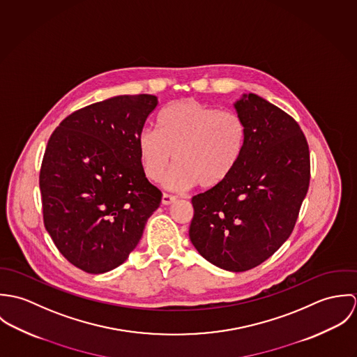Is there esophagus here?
Returning <instances> with one entry per match:
<instances>
[{"mask_svg":"<svg viewBox=\"0 0 357 357\" xmlns=\"http://www.w3.org/2000/svg\"><path fill=\"white\" fill-rule=\"evenodd\" d=\"M177 198L174 195H170V194H163L162 195V204L167 206V204H173Z\"/></svg>","mask_w":357,"mask_h":357,"instance_id":"34e87169","label":"esophagus"}]
</instances>
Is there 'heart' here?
<instances>
[{"mask_svg":"<svg viewBox=\"0 0 357 357\" xmlns=\"http://www.w3.org/2000/svg\"><path fill=\"white\" fill-rule=\"evenodd\" d=\"M156 132L139 137V153L146 176L165 178L172 190L197 184L210 190L224 183L238 166L246 143V126L234 111H218L192 99L170 102L156 116Z\"/></svg>","mask_w":357,"mask_h":357,"instance_id":"1","label":"heart"}]
</instances>
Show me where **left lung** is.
I'll list each match as a JSON object with an SVG mask.
<instances>
[{
	"instance_id": "1",
	"label": "left lung",
	"mask_w": 357,
	"mask_h": 357,
	"mask_svg": "<svg viewBox=\"0 0 357 357\" xmlns=\"http://www.w3.org/2000/svg\"><path fill=\"white\" fill-rule=\"evenodd\" d=\"M246 126L242 158L220 185L192 198L190 239L213 265L245 272L291 235L310 178L300 125L255 93L234 104Z\"/></svg>"
}]
</instances>
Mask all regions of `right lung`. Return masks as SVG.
<instances>
[{
	"label": "right lung",
	"mask_w": 357,
	"mask_h": 357,
	"mask_svg": "<svg viewBox=\"0 0 357 357\" xmlns=\"http://www.w3.org/2000/svg\"><path fill=\"white\" fill-rule=\"evenodd\" d=\"M156 105L153 95L91 104L63 119L48 142L40 172L44 224L57 250L88 273L123 264L160 204L139 153Z\"/></svg>",
	"instance_id": "1"
}]
</instances>
